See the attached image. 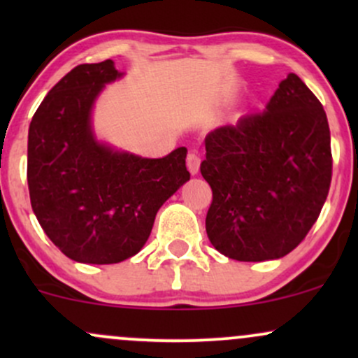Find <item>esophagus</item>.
<instances>
[{"label":"esophagus","instance_id":"34e87169","mask_svg":"<svg viewBox=\"0 0 358 358\" xmlns=\"http://www.w3.org/2000/svg\"><path fill=\"white\" fill-rule=\"evenodd\" d=\"M187 166H188V171H190L192 175H196L199 173V168H200V156L199 153H195V151H190L187 156Z\"/></svg>","mask_w":358,"mask_h":358}]
</instances>
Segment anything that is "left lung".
<instances>
[{"mask_svg":"<svg viewBox=\"0 0 358 358\" xmlns=\"http://www.w3.org/2000/svg\"><path fill=\"white\" fill-rule=\"evenodd\" d=\"M205 150L213 248L245 262L298 248L322 212L334 166L327 114L305 82L289 73L264 110L213 129Z\"/></svg>","mask_w":358,"mask_h":358,"instance_id":"1","label":"left lung"}]
</instances>
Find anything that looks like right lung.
Instances as JSON below:
<instances>
[{
	"mask_svg": "<svg viewBox=\"0 0 358 358\" xmlns=\"http://www.w3.org/2000/svg\"><path fill=\"white\" fill-rule=\"evenodd\" d=\"M119 76L113 60L77 65L53 85L28 129L31 208L48 239L85 264H116L138 254L156 212L190 180L187 148L150 159L94 139L92 102Z\"/></svg>",
	"mask_w": 358,
	"mask_h": 358,
	"instance_id": "1",
	"label": "right lung"
}]
</instances>
